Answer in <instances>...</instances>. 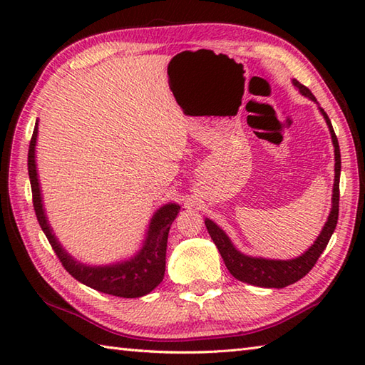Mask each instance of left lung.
Masks as SVG:
<instances>
[{"label":"left lung","instance_id":"1","mask_svg":"<svg viewBox=\"0 0 365 365\" xmlns=\"http://www.w3.org/2000/svg\"><path fill=\"white\" fill-rule=\"evenodd\" d=\"M293 86H297L302 96H306L317 102L314 94L309 91L304 84L293 80ZM324 120H327L329 127V133L332 138V144H334V155H336V175H334V188H332V208L328 216V221L324 224L322 234L315 240L314 245L309 250L299 255L297 259L292 260H268L262 257H250L240 251L235 250V246L232 245L229 237L224 234L212 220H205V226L208 234H210L213 243L218 247L221 257L226 263L230 274L237 277L238 281L247 282L251 285L257 287H267V289H284V287L294 284L299 281L301 277H304L309 271L314 268V265L319 260L324 247L329 243V238L337 226L339 220V182H340V149L339 141L332 128V123L328 118V114L324 113L323 108H320Z\"/></svg>","mask_w":365,"mask_h":365}]
</instances>
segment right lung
<instances>
[{"mask_svg":"<svg viewBox=\"0 0 365 365\" xmlns=\"http://www.w3.org/2000/svg\"><path fill=\"white\" fill-rule=\"evenodd\" d=\"M36 139L37 122L28 150V174L31 191H33L34 212L45 237L48 238L53 251L56 252L59 262L68 271V274H72L76 281L91 287V289L113 294V297L139 298L150 293L165 277L168 234L170 224L175 220L180 207L177 204H166L160 210H157L150 221L143 250L133 259L108 267L83 265V263H78L72 255H68L64 251V247L59 245L56 237L53 235L48 221H46L36 170Z\"/></svg>","mask_w":365,"mask_h":365,"instance_id":"add662e5","label":"right lung"}]
</instances>
